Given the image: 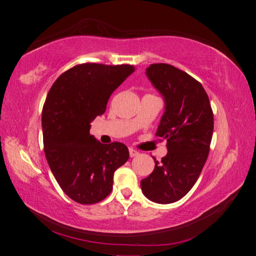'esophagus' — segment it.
Listing matches in <instances>:
<instances>
[{"mask_svg":"<svg viewBox=\"0 0 256 256\" xmlns=\"http://www.w3.org/2000/svg\"><path fill=\"white\" fill-rule=\"evenodd\" d=\"M128 152H130V157L131 158H133V157H136V156L138 154V152L136 150H134V149H132V148H130L128 149Z\"/></svg>","mask_w":256,"mask_h":256,"instance_id":"1","label":"esophagus"}]
</instances>
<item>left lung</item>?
<instances>
[{
  "label": "left lung",
  "instance_id": "obj_1",
  "mask_svg": "<svg viewBox=\"0 0 256 256\" xmlns=\"http://www.w3.org/2000/svg\"><path fill=\"white\" fill-rule=\"evenodd\" d=\"M146 76L162 94L164 108L157 136L167 140V154L154 160V170L141 180L150 201L168 204L193 188L209 154L214 114L202 84L170 64H152Z\"/></svg>",
  "mask_w": 256,
  "mask_h": 256
}]
</instances>
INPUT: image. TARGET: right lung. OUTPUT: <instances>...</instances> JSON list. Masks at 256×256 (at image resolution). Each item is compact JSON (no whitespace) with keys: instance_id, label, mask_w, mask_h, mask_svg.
Returning a JSON list of instances; mask_svg holds the SVG:
<instances>
[{"instance_id":"obj_1","label":"right lung","mask_w":256,"mask_h":256,"mask_svg":"<svg viewBox=\"0 0 256 256\" xmlns=\"http://www.w3.org/2000/svg\"><path fill=\"white\" fill-rule=\"evenodd\" d=\"M133 71L128 64H80L60 74L46 97L42 126L47 162L64 193L81 204L108 196L114 172L130 157L125 144H102L89 131Z\"/></svg>"}]
</instances>
